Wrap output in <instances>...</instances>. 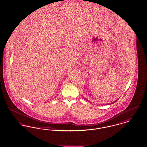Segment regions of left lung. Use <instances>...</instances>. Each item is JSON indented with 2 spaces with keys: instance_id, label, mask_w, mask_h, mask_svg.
Wrapping results in <instances>:
<instances>
[{
  "instance_id": "obj_1",
  "label": "left lung",
  "mask_w": 147,
  "mask_h": 147,
  "mask_svg": "<svg viewBox=\"0 0 147 147\" xmlns=\"http://www.w3.org/2000/svg\"><path fill=\"white\" fill-rule=\"evenodd\" d=\"M117 100H118V99H117ZM114 102H113V103H114Z\"/></svg>"
}]
</instances>
